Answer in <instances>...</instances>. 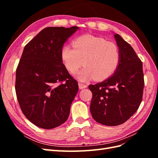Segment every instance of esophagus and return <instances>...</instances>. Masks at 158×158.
Masks as SVG:
<instances>
[{
    "instance_id": "obj_1",
    "label": "esophagus",
    "mask_w": 158,
    "mask_h": 158,
    "mask_svg": "<svg viewBox=\"0 0 158 158\" xmlns=\"http://www.w3.org/2000/svg\"><path fill=\"white\" fill-rule=\"evenodd\" d=\"M78 85H79V88L80 89H84L85 88H87V85L85 84H84L82 83H79L78 84Z\"/></svg>"
}]
</instances>
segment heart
<instances>
[{
  "instance_id": "obj_1",
  "label": "heart",
  "mask_w": 158,
  "mask_h": 158,
  "mask_svg": "<svg viewBox=\"0 0 158 158\" xmlns=\"http://www.w3.org/2000/svg\"><path fill=\"white\" fill-rule=\"evenodd\" d=\"M60 55L66 69L71 74L84 65L76 75L82 82L108 78L116 71L121 60L120 49L115 44L92 35L76 38L73 47L64 45Z\"/></svg>"
}]
</instances>
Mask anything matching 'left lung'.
<instances>
[{"label":"left lung","mask_w":158,"mask_h":158,"mask_svg":"<svg viewBox=\"0 0 158 158\" xmlns=\"http://www.w3.org/2000/svg\"><path fill=\"white\" fill-rule=\"evenodd\" d=\"M121 60L113 75L88 88L92 92L90 112L95 121L117 126L136 113L142 102L144 80L142 63L130 44L114 35Z\"/></svg>","instance_id":"1"}]
</instances>
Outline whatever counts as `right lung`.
<instances>
[{"label":"right lung","mask_w":158,"mask_h":158,"mask_svg":"<svg viewBox=\"0 0 158 158\" xmlns=\"http://www.w3.org/2000/svg\"><path fill=\"white\" fill-rule=\"evenodd\" d=\"M78 29L45 27L23 49L16 69V96L23 114L38 127H57L69 116L78 85L66 69L60 52Z\"/></svg>","instance_id":"obj_1"}]
</instances>
